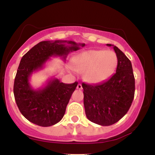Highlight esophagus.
<instances>
[{"instance_id": "34e87169", "label": "esophagus", "mask_w": 155, "mask_h": 155, "mask_svg": "<svg viewBox=\"0 0 155 155\" xmlns=\"http://www.w3.org/2000/svg\"><path fill=\"white\" fill-rule=\"evenodd\" d=\"M76 88H77L78 90H81V89H82V86H81V84H78L77 87H76Z\"/></svg>"}]
</instances>
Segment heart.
<instances>
[{
    "instance_id": "b5f03b06",
    "label": "heart",
    "mask_w": 155,
    "mask_h": 155,
    "mask_svg": "<svg viewBox=\"0 0 155 155\" xmlns=\"http://www.w3.org/2000/svg\"><path fill=\"white\" fill-rule=\"evenodd\" d=\"M118 59L111 50H87L78 54L73 60V67L76 71H84V79L89 83L104 81L116 68Z\"/></svg>"
}]
</instances>
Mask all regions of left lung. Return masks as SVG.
Here are the masks:
<instances>
[{"mask_svg":"<svg viewBox=\"0 0 155 155\" xmlns=\"http://www.w3.org/2000/svg\"><path fill=\"white\" fill-rule=\"evenodd\" d=\"M113 47L118 63L116 73L95 85L83 83L84 105L87 119L102 126L116 123L128 111L134 98L135 78L132 64L122 51Z\"/></svg>","mask_w":155,"mask_h":155,"instance_id":"1","label":"left lung"}]
</instances>
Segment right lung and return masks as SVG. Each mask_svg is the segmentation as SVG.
Instances as JSON below:
<instances>
[{
    "instance_id": "right-lung-1",
    "label": "right lung",
    "mask_w": 155,
    "mask_h": 155,
    "mask_svg": "<svg viewBox=\"0 0 155 155\" xmlns=\"http://www.w3.org/2000/svg\"><path fill=\"white\" fill-rule=\"evenodd\" d=\"M67 45H66V44ZM72 41H44L30 49L20 60L14 83V95L21 114L32 123L49 127L59 122L78 82L65 84L53 78L44 87L34 90L30 84L33 72L43 68L51 57H61L84 47Z\"/></svg>"
}]
</instances>
